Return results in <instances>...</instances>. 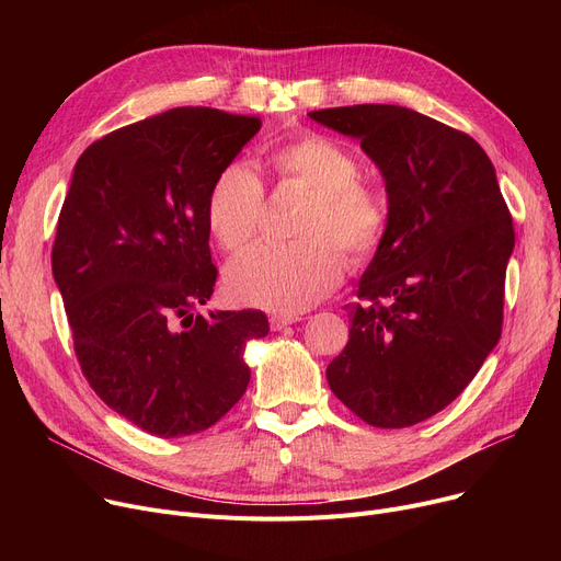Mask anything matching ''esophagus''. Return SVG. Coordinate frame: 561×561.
I'll return each mask as SVG.
<instances>
[{
    "label": "esophagus",
    "mask_w": 561,
    "mask_h": 561,
    "mask_svg": "<svg viewBox=\"0 0 561 561\" xmlns=\"http://www.w3.org/2000/svg\"><path fill=\"white\" fill-rule=\"evenodd\" d=\"M300 320V316H296V313H275V316H271V328L277 332V330H284L286 325H293V322H298Z\"/></svg>",
    "instance_id": "esophagus-1"
}]
</instances>
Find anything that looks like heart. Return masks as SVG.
<instances>
[{
	"label": "heart",
	"mask_w": 561,
	"mask_h": 561,
	"mask_svg": "<svg viewBox=\"0 0 561 561\" xmlns=\"http://www.w3.org/2000/svg\"><path fill=\"white\" fill-rule=\"evenodd\" d=\"M271 163L282 182L313 193L300 220L302 241L259 243L236 256L225 271L227 293L241 305L279 313H298L339 286L345 256L359 263L375 254L387 231V202L359 176V163L336 140L305 134L279 145ZM265 206L254 170L225 168L206 199V222L225 250H241L256 233Z\"/></svg>",
	"instance_id": "1"
}]
</instances>
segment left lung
I'll use <instances>...</instances> for the list:
<instances>
[{
    "mask_svg": "<svg viewBox=\"0 0 561 561\" xmlns=\"http://www.w3.org/2000/svg\"><path fill=\"white\" fill-rule=\"evenodd\" d=\"M309 117L362 140L389 195L330 389L373 427L416 425L468 387L503 332L510 209L482 147L419 111L357 104Z\"/></svg>",
    "mask_w": 561,
    "mask_h": 561,
    "instance_id": "8db88e82",
    "label": "left lung"
}]
</instances>
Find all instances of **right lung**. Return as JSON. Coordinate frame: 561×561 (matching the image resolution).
<instances>
[{
    "label": "right lung",
    "instance_id": "obj_1",
    "mask_svg": "<svg viewBox=\"0 0 561 561\" xmlns=\"http://www.w3.org/2000/svg\"><path fill=\"white\" fill-rule=\"evenodd\" d=\"M261 129L254 115L182 106L95 140L68 188L51 273L88 385L161 438L218 423L250 385L263 311L193 313L214 296L206 199Z\"/></svg>",
    "mask_w": 561,
    "mask_h": 561
}]
</instances>
